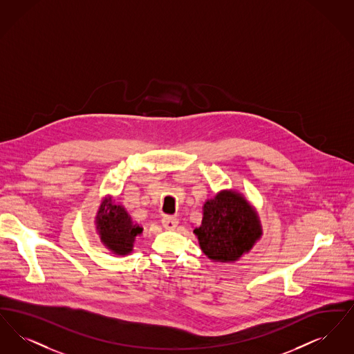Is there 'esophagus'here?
Here are the masks:
<instances>
[{"label": "esophagus", "instance_id": "obj_1", "mask_svg": "<svg viewBox=\"0 0 354 354\" xmlns=\"http://www.w3.org/2000/svg\"><path fill=\"white\" fill-rule=\"evenodd\" d=\"M178 223H179V220L176 219L175 216H171V215H165L162 218V224L166 230H175Z\"/></svg>", "mask_w": 354, "mask_h": 354}]
</instances>
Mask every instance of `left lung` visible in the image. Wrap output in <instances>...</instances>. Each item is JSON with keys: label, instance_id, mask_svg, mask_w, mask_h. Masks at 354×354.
I'll return each mask as SVG.
<instances>
[{"label": "left lung", "instance_id": "left-lung-1", "mask_svg": "<svg viewBox=\"0 0 354 354\" xmlns=\"http://www.w3.org/2000/svg\"><path fill=\"white\" fill-rule=\"evenodd\" d=\"M202 224L194 230L203 252L215 261H236L261 235L250 203L232 191H221L203 208Z\"/></svg>", "mask_w": 354, "mask_h": 354}]
</instances>
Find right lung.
I'll list each match as a JSON object with an SVG mask.
<instances>
[{
  "label": "right lung",
  "mask_w": 354,
  "mask_h": 354,
  "mask_svg": "<svg viewBox=\"0 0 354 354\" xmlns=\"http://www.w3.org/2000/svg\"><path fill=\"white\" fill-rule=\"evenodd\" d=\"M97 221L102 241L118 254L131 252L135 237L143 231L139 225L133 224L124 208L114 204L111 199L102 203Z\"/></svg>",
  "instance_id": "right-lung-1"
}]
</instances>
